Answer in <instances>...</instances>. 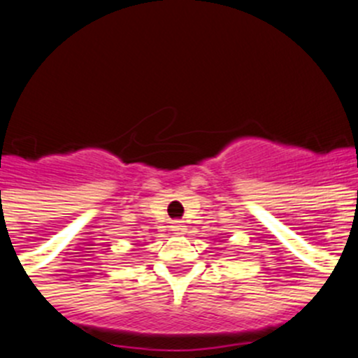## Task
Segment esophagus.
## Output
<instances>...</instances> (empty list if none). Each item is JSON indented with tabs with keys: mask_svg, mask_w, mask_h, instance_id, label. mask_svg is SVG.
Returning <instances> with one entry per match:
<instances>
[{
	"mask_svg": "<svg viewBox=\"0 0 358 358\" xmlns=\"http://www.w3.org/2000/svg\"><path fill=\"white\" fill-rule=\"evenodd\" d=\"M171 228H173V231L176 233V235H183V233H185V229H187V226L182 224V220H175Z\"/></svg>",
	"mask_w": 358,
	"mask_h": 358,
	"instance_id": "34e87169",
	"label": "esophagus"
}]
</instances>
